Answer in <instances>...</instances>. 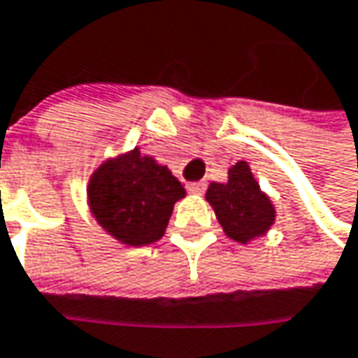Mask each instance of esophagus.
Returning <instances> with one entry per match:
<instances>
[{"label": "esophagus", "instance_id": "34e87169", "mask_svg": "<svg viewBox=\"0 0 358 358\" xmlns=\"http://www.w3.org/2000/svg\"><path fill=\"white\" fill-rule=\"evenodd\" d=\"M187 189L191 191V193H195V195H201V193L207 189V183L206 181H195V183H189Z\"/></svg>", "mask_w": 358, "mask_h": 358}]
</instances>
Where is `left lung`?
I'll use <instances>...</instances> for the list:
<instances>
[{
    "label": "left lung",
    "instance_id": "left-lung-1",
    "mask_svg": "<svg viewBox=\"0 0 358 358\" xmlns=\"http://www.w3.org/2000/svg\"><path fill=\"white\" fill-rule=\"evenodd\" d=\"M227 175V183L209 185L206 199L213 207L225 236L248 243L272 227L276 211L270 197L262 193L245 161H238Z\"/></svg>",
    "mask_w": 358,
    "mask_h": 358
}]
</instances>
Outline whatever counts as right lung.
<instances>
[{"instance_id": "1", "label": "right lung", "mask_w": 358, "mask_h": 358, "mask_svg": "<svg viewBox=\"0 0 358 358\" xmlns=\"http://www.w3.org/2000/svg\"><path fill=\"white\" fill-rule=\"evenodd\" d=\"M183 185L138 149L102 163L88 183L90 211L113 238L127 245L161 240Z\"/></svg>"}]
</instances>
